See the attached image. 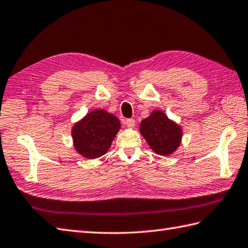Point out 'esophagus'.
Segmentation results:
<instances>
[{
  "label": "esophagus",
  "mask_w": 248,
  "mask_h": 248,
  "mask_svg": "<svg viewBox=\"0 0 248 248\" xmlns=\"http://www.w3.org/2000/svg\"><path fill=\"white\" fill-rule=\"evenodd\" d=\"M124 124L127 125L128 128H134L135 127V120L132 118H128L124 120Z\"/></svg>",
  "instance_id": "34e87169"
}]
</instances>
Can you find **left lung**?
Masks as SVG:
<instances>
[{
  "label": "left lung",
  "instance_id": "left-lung-1",
  "mask_svg": "<svg viewBox=\"0 0 248 248\" xmlns=\"http://www.w3.org/2000/svg\"><path fill=\"white\" fill-rule=\"evenodd\" d=\"M140 131L157 155H170L180 145L181 128L161 110H155L149 117L141 120Z\"/></svg>",
  "mask_w": 248,
  "mask_h": 248
}]
</instances>
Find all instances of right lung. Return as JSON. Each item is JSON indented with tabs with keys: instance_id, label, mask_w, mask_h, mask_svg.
Listing matches in <instances>:
<instances>
[{
	"instance_id": "1",
	"label": "right lung",
	"mask_w": 248,
	"mask_h": 248,
	"mask_svg": "<svg viewBox=\"0 0 248 248\" xmlns=\"http://www.w3.org/2000/svg\"><path fill=\"white\" fill-rule=\"evenodd\" d=\"M120 123L116 116L104 109H94L72 128L76 149L88 159H97L109 148Z\"/></svg>"
}]
</instances>
